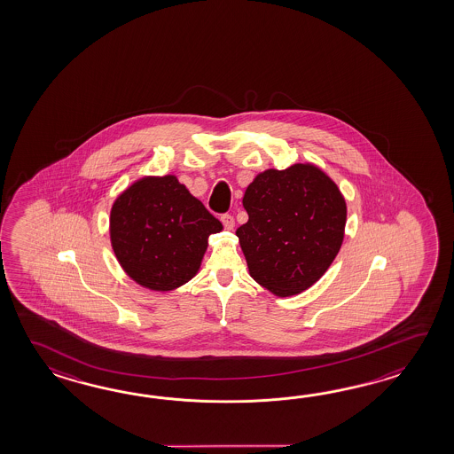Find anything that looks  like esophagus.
<instances>
[{"label":"esophagus","mask_w":454,"mask_h":454,"mask_svg":"<svg viewBox=\"0 0 454 454\" xmlns=\"http://www.w3.org/2000/svg\"><path fill=\"white\" fill-rule=\"evenodd\" d=\"M221 221H223L225 231H231L235 227V219H233V215H231V214H223Z\"/></svg>","instance_id":"obj_1"}]
</instances>
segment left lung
Wrapping results in <instances>:
<instances>
[{"label":"left lung","mask_w":454,"mask_h":454,"mask_svg":"<svg viewBox=\"0 0 454 454\" xmlns=\"http://www.w3.org/2000/svg\"><path fill=\"white\" fill-rule=\"evenodd\" d=\"M243 207L248 223L237 237L250 276L278 297L311 287L340 250L348 206L338 184L317 165L256 175Z\"/></svg>","instance_id":"1"}]
</instances>
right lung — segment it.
<instances>
[{
  "label": "right lung",
  "mask_w": 454,
  "mask_h": 454,
  "mask_svg": "<svg viewBox=\"0 0 454 454\" xmlns=\"http://www.w3.org/2000/svg\"><path fill=\"white\" fill-rule=\"evenodd\" d=\"M223 231L175 175L145 176L110 211V240L126 274L145 289L168 292L193 279L207 239Z\"/></svg>",
  "instance_id": "right-lung-1"
}]
</instances>
